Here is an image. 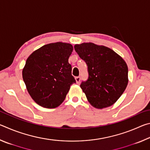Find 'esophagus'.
Instances as JSON below:
<instances>
[{
    "label": "esophagus",
    "instance_id": "34e87169",
    "mask_svg": "<svg viewBox=\"0 0 150 150\" xmlns=\"http://www.w3.org/2000/svg\"><path fill=\"white\" fill-rule=\"evenodd\" d=\"M75 81H76V83H79L80 81H81V77H75Z\"/></svg>",
    "mask_w": 150,
    "mask_h": 150
}]
</instances>
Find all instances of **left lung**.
I'll list each match as a JSON object with an SVG mask.
<instances>
[{
	"label": "left lung",
	"mask_w": 150,
	"mask_h": 150,
	"mask_svg": "<svg viewBox=\"0 0 150 150\" xmlns=\"http://www.w3.org/2000/svg\"><path fill=\"white\" fill-rule=\"evenodd\" d=\"M87 65L88 77L80 87L96 108L108 107L122 95L128 83V66L120 55L104 45L83 43L74 46Z\"/></svg>",
	"instance_id": "1"
}]
</instances>
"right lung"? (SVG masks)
Masks as SVG:
<instances>
[{
    "mask_svg": "<svg viewBox=\"0 0 150 150\" xmlns=\"http://www.w3.org/2000/svg\"><path fill=\"white\" fill-rule=\"evenodd\" d=\"M71 44L56 42L45 45L28 58L22 77L28 92L38 105L57 107L65 100L70 86L76 83L68 59Z\"/></svg>",
    "mask_w": 150,
    "mask_h": 150,
    "instance_id": "1",
    "label": "right lung"
}]
</instances>
